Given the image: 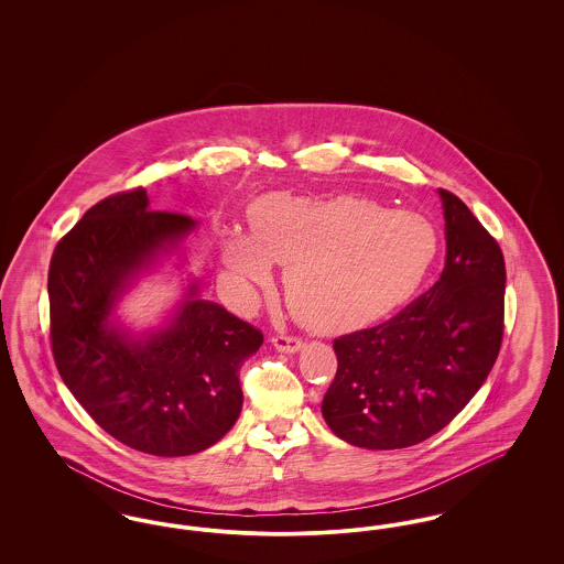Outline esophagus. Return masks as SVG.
Listing matches in <instances>:
<instances>
[{"mask_svg":"<svg viewBox=\"0 0 564 564\" xmlns=\"http://www.w3.org/2000/svg\"><path fill=\"white\" fill-rule=\"evenodd\" d=\"M272 345H274V349L281 350V352H290V355L297 352V350L304 347V343L300 338H295V336H274Z\"/></svg>","mask_w":564,"mask_h":564,"instance_id":"1","label":"esophagus"}]
</instances>
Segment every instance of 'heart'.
I'll use <instances>...</instances> for the list:
<instances>
[{
    "label": "heart",
    "instance_id": "1",
    "mask_svg": "<svg viewBox=\"0 0 564 564\" xmlns=\"http://www.w3.org/2000/svg\"><path fill=\"white\" fill-rule=\"evenodd\" d=\"M245 232L221 237V262L239 294L267 285L272 262L285 269V295L300 322L347 332L393 311L423 281L437 251L427 217L384 209L372 198L267 194Z\"/></svg>",
    "mask_w": 564,
    "mask_h": 564
}]
</instances>
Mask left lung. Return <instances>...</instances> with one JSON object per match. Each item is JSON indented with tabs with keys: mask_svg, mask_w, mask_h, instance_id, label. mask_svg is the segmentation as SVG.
Here are the masks:
<instances>
[{
	"mask_svg": "<svg viewBox=\"0 0 564 564\" xmlns=\"http://www.w3.org/2000/svg\"><path fill=\"white\" fill-rule=\"evenodd\" d=\"M437 194L446 221L440 279L389 322L334 340L338 370L323 419L359 448H408L444 430L501 349L503 253L458 196Z\"/></svg>",
	"mask_w": 564,
	"mask_h": 564,
	"instance_id": "left-lung-1",
	"label": "left lung"
}]
</instances>
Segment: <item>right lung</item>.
Instances as JSON below:
<instances>
[{
    "label": "right lung",
    "instance_id": "add662e5",
    "mask_svg": "<svg viewBox=\"0 0 564 564\" xmlns=\"http://www.w3.org/2000/svg\"><path fill=\"white\" fill-rule=\"evenodd\" d=\"M194 228L186 215L150 212L143 188L120 192L58 241L48 270L58 375L101 430L145 455H194L232 430L239 370L264 343L260 329L203 300L198 279L161 327L134 334L116 315L137 279Z\"/></svg>",
    "mask_w": 564,
    "mask_h": 564
}]
</instances>
